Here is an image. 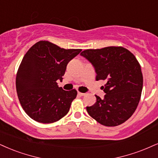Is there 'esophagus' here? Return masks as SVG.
Masks as SVG:
<instances>
[{
    "label": "esophagus",
    "instance_id": "obj_1",
    "mask_svg": "<svg viewBox=\"0 0 158 158\" xmlns=\"http://www.w3.org/2000/svg\"><path fill=\"white\" fill-rule=\"evenodd\" d=\"M77 94H78L80 97H83V96H85V93H81V92H80V91L77 92Z\"/></svg>",
    "mask_w": 158,
    "mask_h": 158
}]
</instances>
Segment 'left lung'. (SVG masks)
Listing matches in <instances>:
<instances>
[{
    "instance_id": "1",
    "label": "left lung",
    "mask_w": 158,
    "mask_h": 158,
    "mask_svg": "<svg viewBox=\"0 0 158 158\" xmlns=\"http://www.w3.org/2000/svg\"><path fill=\"white\" fill-rule=\"evenodd\" d=\"M94 66L96 80H104V98L86 107L87 112L97 122L107 127L124 123L137 108L143 89L141 65L135 56L122 47L88 49L81 52Z\"/></svg>"
}]
</instances>
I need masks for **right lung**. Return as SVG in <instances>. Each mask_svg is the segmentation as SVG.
Wrapping results in <instances>:
<instances>
[{"instance_id":"obj_1","label":"right lung","mask_w":158,"mask_h":158,"mask_svg":"<svg viewBox=\"0 0 158 158\" xmlns=\"http://www.w3.org/2000/svg\"><path fill=\"white\" fill-rule=\"evenodd\" d=\"M81 49H64L48 41H40L23 57L16 75L21 106L40 123L57 122L69 112L77 91H65L56 81L62 80L69 62Z\"/></svg>"}]
</instances>
